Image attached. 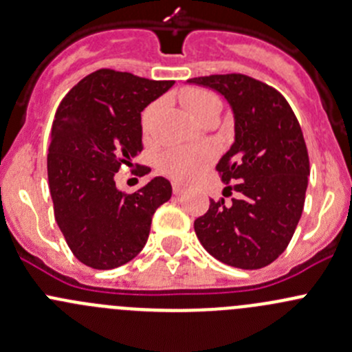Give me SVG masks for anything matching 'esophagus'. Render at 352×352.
<instances>
[{
  "label": "esophagus",
  "mask_w": 352,
  "mask_h": 352,
  "mask_svg": "<svg viewBox=\"0 0 352 352\" xmlns=\"http://www.w3.org/2000/svg\"><path fill=\"white\" fill-rule=\"evenodd\" d=\"M184 192H186V187L179 186V184H173V194H175V196H182Z\"/></svg>",
  "instance_id": "obj_1"
}]
</instances>
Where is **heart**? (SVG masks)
Segmentation results:
<instances>
[{
    "label": "heart",
    "instance_id": "b5f03b06",
    "mask_svg": "<svg viewBox=\"0 0 352 352\" xmlns=\"http://www.w3.org/2000/svg\"><path fill=\"white\" fill-rule=\"evenodd\" d=\"M179 98L184 109L197 120L212 116V113L218 116L219 110H221V100H219L218 95L206 90V88H184ZM158 110L160 102H153L141 113V131H143L144 136H150L151 126H153ZM214 156L216 150L212 144H201V146L194 148H170L158 156L156 168L175 182L187 184L199 177V173L214 160Z\"/></svg>",
    "mask_w": 352,
    "mask_h": 352
}]
</instances>
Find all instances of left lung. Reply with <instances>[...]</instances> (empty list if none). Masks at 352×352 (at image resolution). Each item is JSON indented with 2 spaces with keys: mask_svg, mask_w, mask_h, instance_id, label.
I'll return each instance as SVG.
<instances>
[{
  "mask_svg": "<svg viewBox=\"0 0 352 352\" xmlns=\"http://www.w3.org/2000/svg\"><path fill=\"white\" fill-rule=\"evenodd\" d=\"M216 90L235 117V143L216 170L230 204L212 201L194 221L199 242L214 258L239 269L274 262L293 239L307 194L310 160L300 122L276 88L240 73L189 80Z\"/></svg>",
  "mask_w": 352,
  "mask_h": 352,
  "instance_id": "1",
  "label": "left lung"
}]
</instances>
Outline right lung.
<instances>
[{"instance_id":"add662e5","label":"right lung","mask_w":352,"mask_h":352,"mask_svg":"<svg viewBox=\"0 0 352 352\" xmlns=\"http://www.w3.org/2000/svg\"><path fill=\"white\" fill-rule=\"evenodd\" d=\"M173 83L104 67L78 81L56 110L47 155L54 218L88 267L107 271L133 261L155 211L172 197L163 177L133 194L120 192L113 177L143 150L141 112Z\"/></svg>"}]
</instances>
